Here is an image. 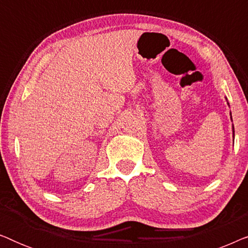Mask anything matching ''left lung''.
Returning <instances> with one entry per match:
<instances>
[{"label": "left lung", "mask_w": 248, "mask_h": 248, "mask_svg": "<svg viewBox=\"0 0 248 248\" xmlns=\"http://www.w3.org/2000/svg\"><path fill=\"white\" fill-rule=\"evenodd\" d=\"M229 105V104H228ZM230 120L232 121V113H230ZM232 135L235 137V131H233V125H232Z\"/></svg>", "instance_id": "1"}]
</instances>
